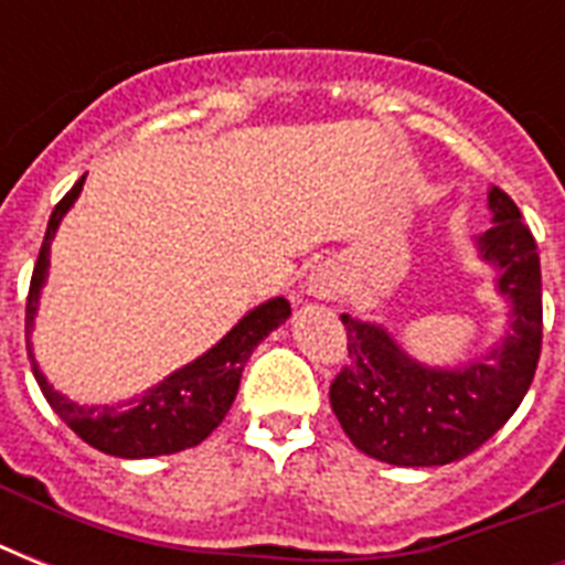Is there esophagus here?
I'll return each instance as SVG.
<instances>
[{
    "mask_svg": "<svg viewBox=\"0 0 565 565\" xmlns=\"http://www.w3.org/2000/svg\"><path fill=\"white\" fill-rule=\"evenodd\" d=\"M343 273H340V266L334 264H319L317 269L308 275V281H305V292L322 301L337 299V296L343 292Z\"/></svg>",
    "mask_w": 565,
    "mask_h": 565,
    "instance_id": "34e87169",
    "label": "esophagus"
}]
</instances>
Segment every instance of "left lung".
<instances>
[{"instance_id":"left-lung-1","label":"left lung","mask_w":565,"mask_h":565,"mask_svg":"<svg viewBox=\"0 0 565 565\" xmlns=\"http://www.w3.org/2000/svg\"><path fill=\"white\" fill-rule=\"evenodd\" d=\"M492 228L475 237L508 301V331L460 366H428L381 322L343 313L349 366L331 384V407L363 455L390 466H446L481 448L516 413L543 349V275L534 234L504 190L487 193Z\"/></svg>"}]
</instances>
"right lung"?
Here are the masks:
<instances>
[{
    "mask_svg": "<svg viewBox=\"0 0 565 565\" xmlns=\"http://www.w3.org/2000/svg\"><path fill=\"white\" fill-rule=\"evenodd\" d=\"M84 179L87 175H82L78 184L55 204V211L49 216L38 264H34V275H31L29 301H25V343H29L31 372L38 377L40 393L46 395L52 411L87 446L99 448L110 457H126V460L175 455V451L199 446L225 419L239 390V377H243L248 354L255 352L257 343L273 334L275 328L287 322L290 301L284 296H275V299L252 308L220 343L211 345L195 361L184 363L181 370L170 372L163 381L149 386L143 395H135L119 404H78L66 398L40 372L38 361L31 354V328H34L40 292H43L49 275V248L57 234V225L82 193Z\"/></svg>",
    "mask_w": 565,
    "mask_h": 565,
    "instance_id": "right-lung-1",
    "label": "right lung"
}]
</instances>
